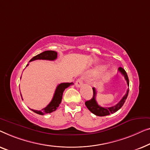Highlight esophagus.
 Returning <instances> with one entry per match:
<instances>
[{
	"label": "esophagus",
	"instance_id": "1",
	"mask_svg": "<svg viewBox=\"0 0 150 150\" xmlns=\"http://www.w3.org/2000/svg\"><path fill=\"white\" fill-rule=\"evenodd\" d=\"M83 85V81H82V79L80 78V79H77V81L75 82V86L77 88H79L81 87V86Z\"/></svg>",
	"mask_w": 150,
	"mask_h": 150
}]
</instances>
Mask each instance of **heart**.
Returning <instances> with one entry per match:
<instances>
[{
  "mask_svg": "<svg viewBox=\"0 0 150 150\" xmlns=\"http://www.w3.org/2000/svg\"><path fill=\"white\" fill-rule=\"evenodd\" d=\"M106 69H107V66H105V65L97 64L88 71V74L91 76H98L99 75L102 74ZM112 74H113L112 71H109L104 76H103V79H108L109 77H111Z\"/></svg>",
  "mask_w": 150,
  "mask_h": 150,
  "instance_id": "b5f03b06",
  "label": "heart"
}]
</instances>
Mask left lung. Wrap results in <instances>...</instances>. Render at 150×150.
I'll list each match as a JSON object with an SVG mask.
<instances>
[{
	"mask_svg": "<svg viewBox=\"0 0 150 150\" xmlns=\"http://www.w3.org/2000/svg\"><path fill=\"white\" fill-rule=\"evenodd\" d=\"M118 70H119V72L121 73L122 75L124 76V78H125L126 81L127 82L128 86H129V80H128L127 73H126L125 70H124V69H122V67H120ZM92 90H93V96H92V98L90 99V100L86 101L85 105L87 107V108L89 109L92 113H94V114L96 115H98V116H105V115H108L111 114V113H115L117 111L119 110V109L123 106L124 103H125L126 98H127L128 92H129V88H128L127 91H126V94L122 97L121 100H120L117 104L114 105V106L110 107H101L100 105H99L98 103H97L96 100V90L94 88H92Z\"/></svg>",
	"mask_w": 150,
	"mask_h": 150,
	"instance_id": "8db88e82",
	"label": "left lung"
}]
</instances>
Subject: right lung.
Returning a JSON list of instances; mask_svg holds the SVG:
<instances>
[{"mask_svg": "<svg viewBox=\"0 0 150 150\" xmlns=\"http://www.w3.org/2000/svg\"><path fill=\"white\" fill-rule=\"evenodd\" d=\"M57 56H58V54H57V52L55 51H52V50L45 51L42 52L41 54L37 55V56H35V57H33V58L30 60V62L35 60H54L57 58ZM28 64H27L26 67L28 66ZM73 83V82H71V83H62L58 85L56 90H55L53 98H52V101L49 103V105H48L47 107L43 108L41 111L34 110V109H30L35 113L39 115L47 114V113H50L53 112L54 111H56L57 108L59 107V105H60L61 101H62V94L63 92L64 91V90L68 88L69 86L72 85ZM21 96H22V95H21Z\"/></svg>", "mask_w": 150, "mask_h": 150, "instance_id": "1", "label": "right lung"}]
</instances>
